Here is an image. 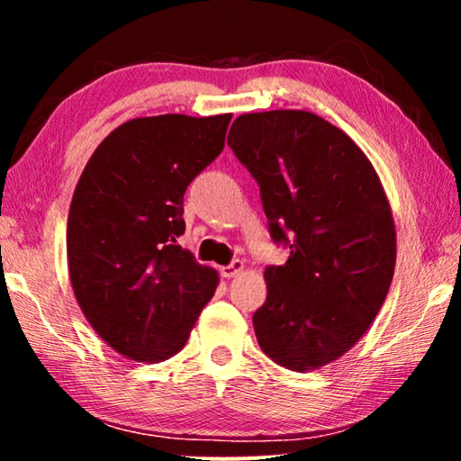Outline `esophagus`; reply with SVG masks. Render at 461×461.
I'll list each match as a JSON object with an SVG mask.
<instances>
[{
  "instance_id": "1",
  "label": "esophagus",
  "mask_w": 461,
  "mask_h": 461,
  "mask_svg": "<svg viewBox=\"0 0 461 461\" xmlns=\"http://www.w3.org/2000/svg\"><path fill=\"white\" fill-rule=\"evenodd\" d=\"M241 270H244V262H241V260H233L231 264H228V267L221 268V276L233 278V276H238Z\"/></svg>"
}]
</instances>
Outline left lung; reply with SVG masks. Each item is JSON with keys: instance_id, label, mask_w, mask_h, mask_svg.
<instances>
[{"instance_id": "8db88e82", "label": "left lung", "mask_w": 461, "mask_h": 461, "mask_svg": "<svg viewBox=\"0 0 461 461\" xmlns=\"http://www.w3.org/2000/svg\"><path fill=\"white\" fill-rule=\"evenodd\" d=\"M228 146L260 185L272 240L291 249L264 270L256 338L283 368L319 370L368 331L393 283L384 186L346 131L303 109L240 115Z\"/></svg>"}]
</instances>
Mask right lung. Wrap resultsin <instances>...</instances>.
Returning a JSON list of instances; mask_svg holds the SVG:
<instances>
[{"instance_id": "1", "label": "right lung", "mask_w": 461, "mask_h": 461, "mask_svg": "<svg viewBox=\"0 0 461 461\" xmlns=\"http://www.w3.org/2000/svg\"><path fill=\"white\" fill-rule=\"evenodd\" d=\"M231 113L136 118L105 136L75 186L67 262L75 299L136 362L181 352L220 275L176 244L189 183L223 150Z\"/></svg>"}]
</instances>
